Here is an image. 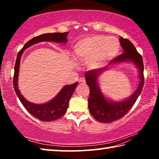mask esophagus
Listing matches in <instances>:
<instances>
[{
  "mask_svg": "<svg viewBox=\"0 0 159 159\" xmlns=\"http://www.w3.org/2000/svg\"><path fill=\"white\" fill-rule=\"evenodd\" d=\"M79 80V83L80 85H85V80L84 78H80V79Z\"/></svg>",
  "mask_w": 159,
  "mask_h": 159,
  "instance_id": "esophagus-1",
  "label": "esophagus"
}]
</instances>
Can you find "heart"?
I'll use <instances>...</instances> for the list:
<instances>
[{
	"mask_svg": "<svg viewBox=\"0 0 159 159\" xmlns=\"http://www.w3.org/2000/svg\"><path fill=\"white\" fill-rule=\"evenodd\" d=\"M120 43L114 37L93 35L80 40L75 45L74 51L80 61L87 62L90 69H97L116 57Z\"/></svg>",
	"mask_w": 159,
	"mask_h": 159,
	"instance_id": "obj_1",
	"label": "heart"
}]
</instances>
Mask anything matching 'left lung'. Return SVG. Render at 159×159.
Here are the masks:
<instances>
[{"mask_svg":"<svg viewBox=\"0 0 159 159\" xmlns=\"http://www.w3.org/2000/svg\"><path fill=\"white\" fill-rule=\"evenodd\" d=\"M119 40L123 53L111 60L109 64L114 65L125 61L134 64L138 69L139 83L136 90L128 99L120 102L109 101L102 94L98 84L99 76L103 71L107 69V67L86 72L85 75L86 83L90 88L88 108L94 118L102 123H111L124 116L135 103L144 83V64L141 55H139L135 47L129 40L122 37Z\"/></svg>","mask_w":159,"mask_h":159,"instance_id":"8db88e82","label":"left lung"}]
</instances>
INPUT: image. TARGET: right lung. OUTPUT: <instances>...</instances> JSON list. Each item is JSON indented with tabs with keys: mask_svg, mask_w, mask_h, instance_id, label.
<instances>
[{
	"mask_svg": "<svg viewBox=\"0 0 159 159\" xmlns=\"http://www.w3.org/2000/svg\"><path fill=\"white\" fill-rule=\"evenodd\" d=\"M68 32L64 33H50L44 34L40 35L39 36L34 37L31 39L24 45L21 50L18 52L16 62L15 65V73L13 77V86L17 97L20 99L21 103L27 110V111L38 119L43 121H52L61 118L65 114L67 108L69 107V102L72 94L74 92L76 86L77 82L71 85H64L62 89L59 93L55 98L51 99L50 102L45 104H34L29 102L24 98L21 95L20 90L18 88L17 80L19 71H20V64L21 57L26 48L31 46L36 43L43 41H52L56 43H64L67 42V35Z\"/></svg>",
	"mask_w": 159,
	"mask_h": 159,
	"instance_id": "add662e5",
	"label": "right lung"
}]
</instances>
